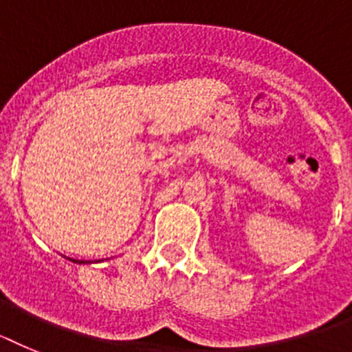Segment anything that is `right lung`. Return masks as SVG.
<instances>
[{
	"instance_id": "1",
	"label": "right lung",
	"mask_w": 352,
	"mask_h": 352,
	"mask_svg": "<svg viewBox=\"0 0 352 352\" xmlns=\"http://www.w3.org/2000/svg\"><path fill=\"white\" fill-rule=\"evenodd\" d=\"M69 261L76 262V264H88V261H74V258H69Z\"/></svg>"
}]
</instances>
